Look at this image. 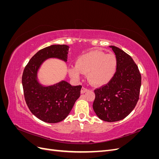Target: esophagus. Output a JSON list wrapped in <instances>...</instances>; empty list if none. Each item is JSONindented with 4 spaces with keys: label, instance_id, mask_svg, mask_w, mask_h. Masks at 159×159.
I'll use <instances>...</instances> for the list:
<instances>
[{
    "label": "esophagus",
    "instance_id": "1",
    "mask_svg": "<svg viewBox=\"0 0 159 159\" xmlns=\"http://www.w3.org/2000/svg\"><path fill=\"white\" fill-rule=\"evenodd\" d=\"M87 91H88V89H87V88H85L83 87L82 88H81V93L83 94V93H85Z\"/></svg>",
    "mask_w": 159,
    "mask_h": 159
}]
</instances>
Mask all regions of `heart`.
Returning a JSON list of instances; mask_svg holds the SVG:
<instances>
[{"label": "heart", "mask_w": 159, "mask_h": 159, "mask_svg": "<svg viewBox=\"0 0 159 159\" xmlns=\"http://www.w3.org/2000/svg\"><path fill=\"white\" fill-rule=\"evenodd\" d=\"M116 57L113 54H105L99 50H92L78 57L75 66L69 69V75L78 80L81 74H87L91 84L102 86L113 79L117 70Z\"/></svg>", "instance_id": "b5f03b06"}]
</instances>
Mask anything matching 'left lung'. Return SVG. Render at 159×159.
Wrapping results in <instances>:
<instances>
[{"label":"left lung","mask_w":159,"mask_h":159,"mask_svg":"<svg viewBox=\"0 0 159 159\" xmlns=\"http://www.w3.org/2000/svg\"><path fill=\"white\" fill-rule=\"evenodd\" d=\"M109 47L117 59L116 73L107 84L95 89L93 109L100 119L115 122L125 118L136 106L141 75L131 56L116 46Z\"/></svg>","instance_id":"obj_1"}]
</instances>
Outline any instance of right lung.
Returning <instances> with one entry per match:
<instances>
[{"instance_id": "right-lung-1", "label": "right lung", "mask_w": 159, "mask_h": 159, "mask_svg": "<svg viewBox=\"0 0 159 159\" xmlns=\"http://www.w3.org/2000/svg\"><path fill=\"white\" fill-rule=\"evenodd\" d=\"M68 50L69 46L64 44L44 48L33 56L23 71L22 84L26 103L31 113L46 123L63 121L80 96L81 85L74 86L61 80L46 86L38 79V71L46 60L57 58L66 62Z\"/></svg>"}]
</instances>
